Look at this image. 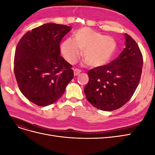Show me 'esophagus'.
I'll use <instances>...</instances> for the list:
<instances>
[{
    "instance_id": "1",
    "label": "esophagus",
    "mask_w": 155,
    "mask_h": 155,
    "mask_svg": "<svg viewBox=\"0 0 155 155\" xmlns=\"http://www.w3.org/2000/svg\"><path fill=\"white\" fill-rule=\"evenodd\" d=\"M81 71L80 70L77 69V68L74 69V76H78V75L81 73Z\"/></svg>"
}]
</instances>
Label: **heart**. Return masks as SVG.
I'll return each mask as SVG.
<instances>
[{
    "instance_id": "1",
    "label": "heart",
    "mask_w": 155,
    "mask_h": 155,
    "mask_svg": "<svg viewBox=\"0 0 155 155\" xmlns=\"http://www.w3.org/2000/svg\"><path fill=\"white\" fill-rule=\"evenodd\" d=\"M117 43L113 37L84 27L77 31L75 39H67L61 45V53L69 63L77 61L83 51L85 63L93 67L104 66L113 57Z\"/></svg>"
}]
</instances>
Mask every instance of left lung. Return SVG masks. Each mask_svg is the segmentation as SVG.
Wrapping results in <instances>:
<instances>
[{
	"label": "left lung",
	"mask_w": 155,
	"mask_h": 155,
	"mask_svg": "<svg viewBox=\"0 0 155 155\" xmlns=\"http://www.w3.org/2000/svg\"><path fill=\"white\" fill-rule=\"evenodd\" d=\"M125 47L110 63L88 72L89 81L84 88L88 102L97 109H119L133 95L142 74L143 58L136 41L125 34Z\"/></svg>",
	"instance_id": "left-lung-1"
}]
</instances>
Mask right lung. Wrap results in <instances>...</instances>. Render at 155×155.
Listing matches in <instances>:
<instances>
[{"mask_svg":"<svg viewBox=\"0 0 155 155\" xmlns=\"http://www.w3.org/2000/svg\"><path fill=\"white\" fill-rule=\"evenodd\" d=\"M71 27L47 23L28 31L15 49L14 73L21 92L45 107L63 94L74 77L72 65L60 55L59 44Z\"/></svg>","mask_w":155,"mask_h":155,"instance_id":"obj_1","label":"right lung"}]
</instances>
